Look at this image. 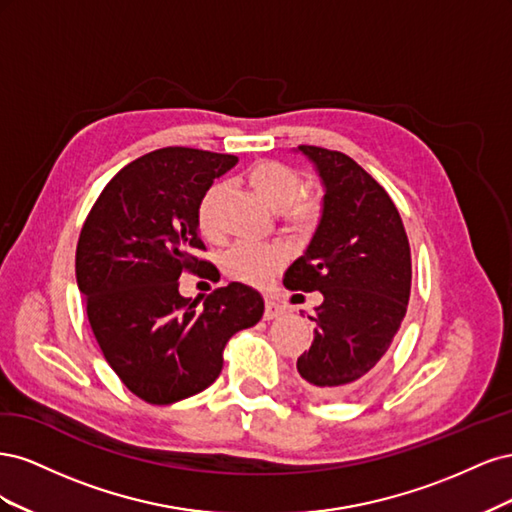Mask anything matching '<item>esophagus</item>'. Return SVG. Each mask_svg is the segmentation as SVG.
Listing matches in <instances>:
<instances>
[{"instance_id":"1","label":"esophagus","mask_w":512,"mask_h":512,"mask_svg":"<svg viewBox=\"0 0 512 512\" xmlns=\"http://www.w3.org/2000/svg\"><path fill=\"white\" fill-rule=\"evenodd\" d=\"M282 314H284V305L275 303V301H267L265 303V320H273V318L282 316Z\"/></svg>"}]
</instances>
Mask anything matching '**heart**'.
Wrapping results in <instances>:
<instances>
[{
	"label": "heart",
	"mask_w": 512,
	"mask_h": 512,
	"mask_svg": "<svg viewBox=\"0 0 512 512\" xmlns=\"http://www.w3.org/2000/svg\"><path fill=\"white\" fill-rule=\"evenodd\" d=\"M247 183L256 196L273 211H284L290 230L307 232L316 222V205L309 200H297L301 192V177L297 170L282 162L262 160L247 170ZM222 185H211L200 198L198 226L205 237H218V209L222 200ZM284 265V252L275 245L239 243L226 254L224 267L232 280L252 286H262Z\"/></svg>",
	"instance_id": "obj_1"
}]
</instances>
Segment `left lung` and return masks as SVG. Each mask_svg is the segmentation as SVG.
<instances>
[{"instance_id": "1", "label": "left lung", "mask_w": 512, "mask_h": 512, "mask_svg": "<svg viewBox=\"0 0 512 512\" xmlns=\"http://www.w3.org/2000/svg\"><path fill=\"white\" fill-rule=\"evenodd\" d=\"M322 185L320 220L284 273L290 290L322 294L312 348L297 361L309 393L342 399L389 350L406 316L410 245L393 200L352 158L301 145Z\"/></svg>"}]
</instances>
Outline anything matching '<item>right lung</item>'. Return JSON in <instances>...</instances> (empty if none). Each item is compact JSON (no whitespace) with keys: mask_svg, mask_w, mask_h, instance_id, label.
Listing matches in <instances>:
<instances>
[{"mask_svg":"<svg viewBox=\"0 0 512 512\" xmlns=\"http://www.w3.org/2000/svg\"><path fill=\"white\" fill-rule=\"evenodd\" d=\"M239 162L228 153L166 147L123 166L91 207L76 245V284L106 363L147 404L168 406L205 391L222 350L262 318L260 292L230 282L203 307L181 297L185 269L211 275L200 198Z\"/></svg>","mask_w":512,"mask_h":512,"instance_id":"obj_1","label":"right lung"}]
</instances>
